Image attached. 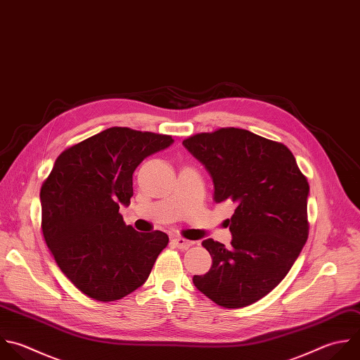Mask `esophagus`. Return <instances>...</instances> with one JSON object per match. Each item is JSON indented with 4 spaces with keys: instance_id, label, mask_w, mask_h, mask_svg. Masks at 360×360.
Returning <instances> with one entry per match:
<instances>
[{
    "instance_id": "1",
    "label": "esophagus",
    "mask_w": 360,
    "mask_h": 360,
    "mask_svg": "<svg viewBox=\"0 0 360 360\" xmlns=\"http://www.w3.org/2000/svg\"><path fill=\"white\" fill-rule=\"evenodd\" d=\"M172 245L176 246V248H179V249H181V250H186V249H188V248L193 246V242H191V240H187V239H184V238H174V239H172Z\"/></svg>"
}]
</instances>
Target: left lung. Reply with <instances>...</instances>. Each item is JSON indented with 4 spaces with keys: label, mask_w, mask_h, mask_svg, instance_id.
<instances>
[{
    "label": "left lung",
    "mask_w": 360,
    "mask_h": 360,
    "mask_svg": "<svg viewBox=\"0 0 360 360\" xmlns=\"http://www.w3.org/2000/svg\"><path fill=\"white\" fill-rule=\"evenodd\" d=\"M214 183V201H232L231 248L202 246L212 264L194 285L225 308L250 305L288 273L308 238L309 186L290 149L246 129L221 128L183 141Z\"/></svg>",
    "instance_id": "left-lung-1"
}]
</instances>
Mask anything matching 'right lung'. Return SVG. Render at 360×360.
I'll return each mask as SVG.
<instances>
[{
    "mask_svg": "<svg viewBox=\"0 0 360 360\" xmlns=\"http://www.w3.org/2000/svg\"><path fill=\"white\" fill-rule=\"evenodd\" d=\"M173 143L172 136L108 128L63 150L41 188L42 232L58 266L86 295L115 301L141 287L165 232L125 225L120 205L134 195L141 162Z\"/></svg>",
    "mask_w": 360,
    "mask_h": 360,
    "instance_id": "add662e5",
    "label": "right lung"
}]
</instances>
